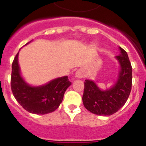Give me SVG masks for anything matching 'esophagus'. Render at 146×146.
Wrapping results in <instances>:
<instances>
[{
    "label": "esophagus",
    "instance_id": "esophagus-1",
    "mask_svg": "<svg viewBox=\"0 0 146 146\" xmlns=\"http://www.w3.org/2000/svg\"><path fill=\"white\" fill-rule=\"evenodd\" d=\"M75 77H77V78L80 79V78H82V77H84V73H83V72H82L81 69H79V70H77V72H76Z\"/></svg>",
    "mask_w": 146,
    "mask_h": 146
}]
</instances>
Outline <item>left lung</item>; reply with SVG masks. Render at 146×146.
Segmentation results:
<instances>
[{
  "mask_svg": "<svg viewBox=\"0 0 146 146\" xmlns=\"http://www.w3.org/2000/svg\"><path fill=\"white\" fill-rule=\"evenodd\" d=\"M120 54L115 56L119 64L118 77L109 88L101 89L93 80H86L82 102L85 108L98 115L114 114L124 105L131 92L132 69L127 52L118 47Z\"/></svg>",
  "mask_w": 146,
  "mask_h": 146,
  "instance_id": "8db88e82",
  "label": "left lung"
}]
</instances>
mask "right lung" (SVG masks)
Instances as JSON below:
<instances>
[{
  "label": "right lung",
  "instance_id": "obj_1",
  "mask_svg": "<svg viewBox=\"0 0 146 146\" xmlns=\"http://www.w3.org/2000/svg\"><path fill=\"white\" fill-rule=\"evenodd\" d=\"M18 55L19 52L12 63L11 77V91L16 100L33 114L44 115L55 111L63 101L66 89L72 85L68 77H58L41 86L29 85L21 74Z\"/></svg>",
  "mask_w": 146,
  "mask_h": 146
}]
</instances>
